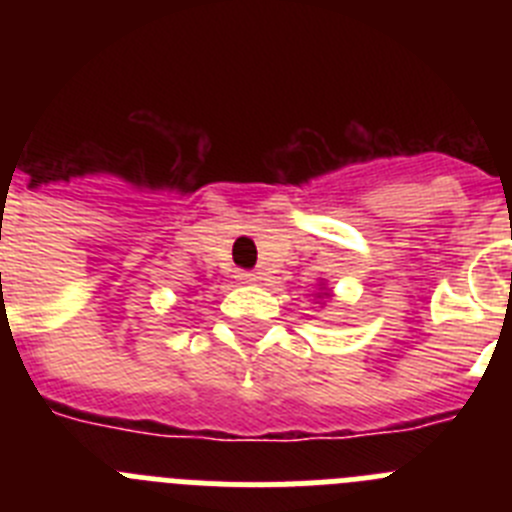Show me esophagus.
<instances>
[{
    "label": "esophagus",
    "mask_w": 512,
    "mask_h": 512,
    "mask_svg": "<svg viewBox=\"0 0 512 512\" xmlns=\"http://www.w3.org/2000/svg\"><path fill=\"white\" fill-rule=\"evenodd\" d=\"M256 279H259V277H256V274H248V271H241V274H238V282H241V284H253Z\"/></svg>",
    "instance_id": "34e87169"
}]
</instances>
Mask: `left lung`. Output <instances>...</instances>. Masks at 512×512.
<instances>
[{
  "instance_id": "1",
  "label": "left lung",
  "mask_w": 512,
  "mask_h": 512,
  "mask_svg": "<svg viewBox=\"0 0 512 512\" xmlns=\"http://www.w3.org/2000/svg\"><path fill=\"white\" fill-rule=\"evenodd\" d=\"M328 297H333V292H330V287L325 282L318 284V292H315V300H318V305H323Z\"/></svg>"
}]
</instances>
